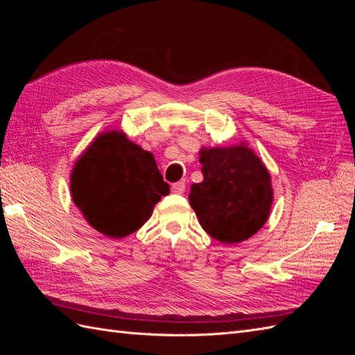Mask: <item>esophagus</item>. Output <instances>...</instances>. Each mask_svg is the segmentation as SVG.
Listing matches in <instances>:
<instances>
[{
    "label": "esophagus",
    "instance_id": "34e87169",
    "mask_svg": "<svg viewBox=\"0 0 355 355\" xmlns=\"http://www.w3.org/2000/svg\"><path fill=\"white\" fill-rule=\"evenodd\" d=\"M171 191H173L175 194H182V192L185 191V182L184 180L176 182V184L171 185Z\"/></svg>",
    "mask_w": 355,
    "mask_h": 355
}]
</instances>
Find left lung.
I'll return each instance as SVG.
<instances>
[{
  "mask_svg": "<svg viewBox=\"0 0 355 355\" xmlns=\"http://www.w3.org/2000/svg\"><path fill=\"white\" fill-rule=\"evenodd\" d=\"M202 182L191 187L189 202L202 230L223 244L250 239L270 214L271 178L245 146L201 149Z\"/></svg>",
  "mask_w": 355,
  "mask_h": 355,
  "instance_id": "left-lung-1",
  "label": "left lung"
}]
</instances>
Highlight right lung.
<instances>
[{
    "mask_svg": "<svg viewBox=\"0 0 355 355\" xmlns=\"http://www.w3.org/2000/svg\"><path fill=\"white\" fill-rule=\"evenodd\" d=\"M72 200L92 227L111 239H123L149 219L170 187L154 155L121 132L96 137L71 175Z\"/></svg>",
    "mask_w": 355,
    "mask_h": 355,
    "instance_id": "obj_1",
    "label": "right lung"
}]
</instances>
